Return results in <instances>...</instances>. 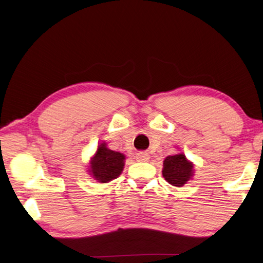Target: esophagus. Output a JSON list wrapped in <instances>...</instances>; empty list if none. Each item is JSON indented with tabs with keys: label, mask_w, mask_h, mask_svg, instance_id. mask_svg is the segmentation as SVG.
<instances>
[{
	"label": "esophagus",
	"mask_w": 263,
	"mask_h": 263,
	"mask_svg": "<svg viewBox=\"0 0 263 263\" xmlns=\"http://www.w3.org/2000/svg\"><path fill=\"white\" fill-rule=\"evenodd\" d=\"M136 158L138 162H148L149 161V155L147 153H138L136 155Z\"/></svg>",
	"instance_id": "1"
}]
</instances>
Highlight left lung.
<instances>
[{
	"mask_svg": "<svg viewBox=\"0 0 263 263\" xmlns=\"http://www.w3.org/2000/svg\"><path fill=\"white\" fill-rule=\"evenodd\" d=\"M162 173L170 184L181 187L194 176V164L189 162L183 154L167 156L164 159Z\"/></svg>",
	"mask_w": 263,
	"mask_h": 263,
	"instance_id": "obj_1",
	"label": "left lung"
}]
</instances>
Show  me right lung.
Here are the masks:
<instances>
[{
    "instance_id": "obj_1",
    "label": "right lung",
    "mask_w": 263,
    "mask_h": 263,
    "mask_svg": "<svg viewBox=\"0 0 263 263\" xmlns=\"http://www.w3.org/2000/svg\"><path fill=\"white\" fill-rule=\"evenodd\" d=\"M124 161L125 156L122 153L110 151L105 142H101L90 161V176L98 182H109L121 176L124 168Z\"/></svg>"
}]
</instances>
